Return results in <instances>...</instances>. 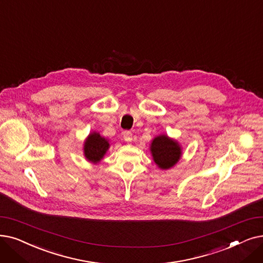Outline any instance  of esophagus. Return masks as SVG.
Segmentation results:
<instances>
[{
  "label": "esophagus",
  "mask_w": 263,
  "mask_h": 263,
  "mask_svg": "<svg viewBox=\"0 0 263 263\" xmlns=\"http://www.w3.org/2000/svg\"><path fill=\"white\" fill-rule=\"evenodd\" d=\"M123 140L127 142V143H130L132 142L133 138H132V133L130 131H124L123 132Z\"/></svg>",
  "instance_id": "esophagus-1"
}]
</instances>
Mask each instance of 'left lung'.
<instances>
[{"label": "left lung", "instance_id": "left-lung-1", "mask_svg": "<svg viewBox=\"0 0 263 263\" xmlns=\"http://www.w3.org/2000/svg\"><path fill=\"white\" fill-rule=\"evenodd\" d=\"M151 152L155 163L162 170L174 166L181 156L179 144L170 139L167 135H159L155 138L151 145Z\"/></svg>", "mask_w": 263, "mask_h": 263}]
</instances>
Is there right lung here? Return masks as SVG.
Instances as JSON below:
<instances>
[{
  "instance_id": "add662e5",
  "label": "right lung",
  "mask_w": 263,
  "mask_h": 263,
  "mask_svg": "<svg viewBox=\"0 0 263 263\" xmlns=\"http://www.w3.org/2000/svg\"><path fill=\"white\" fill-rule=\"evenodd\" d=\"M109 148V143L105 138H102L100 133H90L84 144V154L88 161L98 163L104 157Z\"/></svg>"
}]
</instances>
